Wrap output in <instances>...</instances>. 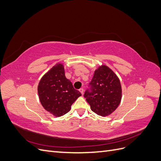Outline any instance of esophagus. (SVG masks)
<instances>
[{
  "label": "esophagus",
  "mask_w": 161,
  "mask_h": 161,
  "mask_svg": "<svg viewBox=\"0 0 161 161\" xmlns=\"http://www.w3.org/2000/svg\"><path fill=\"white\" fill-rule=\"evenodd\" d=\"M79 91L80 92V93H81L82 95H83V92H84V90H83V89H82V88H81V89H79Z\"/></svg>",
  "instance_id": "34e87169"
}]
</instances>
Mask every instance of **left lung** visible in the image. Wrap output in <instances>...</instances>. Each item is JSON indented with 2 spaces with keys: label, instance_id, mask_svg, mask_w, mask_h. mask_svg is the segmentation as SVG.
<instances>
[{
  "label": "left lung",
  "instance_id": "obj_1",
  "mask_svg": "<svg viewBox=\"0 0 161 161\" xmlns=\"http://www.w3.org/2000/svg\"><path fill=\"white\" fill-rule=\"evenodd\" d=\"M84 97L91 110L97 115L108 116L118 108L121 99L119 79L108 66L101 65L95 70Z\"/></svg>",
  "mask_w": 161,
  "mask_h": 161
}]
</instances>
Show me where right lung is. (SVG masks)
I'll list each match as a JSON object with an SVG mask.
<instances>
[{
  "label": "right lung",
  "mask_w": 161,
  "mask_h": 161,
  "mask_svg": "<svg viewBox=\"0 0 161 161\" xmlns=\"http://www.w3.org/2000/svg\"><path fill=\"white\" fill-rule=\"evenodd\" d=\"M39 99L46 111L56 117L64 115L81 96L65 76L64 68L58 63L42 76L37 86Z\"/></svg>",
  "instance_id": "right-lung-1"
}]
</instances>
